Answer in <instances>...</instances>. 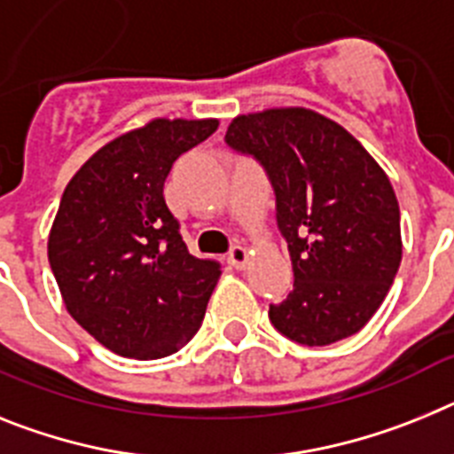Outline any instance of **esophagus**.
I'll use <instances>...</instances> for the list:
<instances>
[{
  "label": "esophagus",
  "instance_id": "34e87169",
  "mask_svg": "<svg viewBox=\"0 0 454 454\" xmlns=\"http://www.w3.org/2000/svg\"><path fill=\"white\" fill-rule=\"evenodd\" d=\"M228 262H231L235 270H242L247 262H249V251L239 247V244H232L231 251H228Z\"/></svg>",
  "mask_w": 454,
  "mask_h": 454
}]
</instances>
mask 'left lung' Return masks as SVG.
I'll return each instance as SVG.
<instances>
[{"label":"left lung","instance_id":"left-lung-1","mask_svg":"<svg viewBox=\"0 0 454 454\" xmlns=\"http://www.w3.org/2000/svg\"><path fill=\"white\" fill-rule=\"evenodd\" d=\"M226 144L265 168L293 260V293L271 303V325L309 347L354 336L402 260L391 180L345 128L303 107L238 116Z\"/></svg>","mask_w":454,"mask_h":454}]
</instances>
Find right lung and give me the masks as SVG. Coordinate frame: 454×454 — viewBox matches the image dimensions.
Instances as JSON below:
<instances>
[{"label":"right lung","instance_id":"obj_1","mask_svg":"<svg viewBox=\"0 0 454 454\" xmlns=\"http://www.w3.org/2000/svg\"><path fill=\"white\" fill-rule=\"evenodd\" d=\"M216 128L155 118L102 145L63 192L50 267L68 313L118 356H168L203 322L222 267L189 254L164 180Z\"/></svg>","mask_w":454,"mask_h":454}]
</instances>
